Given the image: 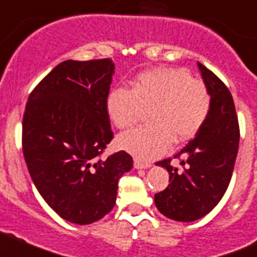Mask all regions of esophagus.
<instances>
[{"mask_svg": "<svg viewBox=\"0 0 257 257\" xmlns=\"http://www.w3.org/2000/svg\"><path fill=\"white\" fill-rule=\"evenodd\" d=\"M151 167V163H144L139 159H134V168L136 169H147Z\"/></svg>", "mask_w": 257, "mask_h": 257, "instance_id": "1", "label": "esophagus"}]
</instances>
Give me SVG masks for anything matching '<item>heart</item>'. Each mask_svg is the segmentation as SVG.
<instances>
[{
	"mask_svg": "<svg viewBox=\"0 0 257 257\" xmlns=\"http://www.w3.org/2000/svg\"><path fill=\"white\" fill-rule=\"evenodd\" d=\"M106 111L114 125L129 129L137 124L142 108L151 106V123L121 134L120 148L151 161L176 143L192 138L205 124L211 108L207 86L192 79L184 69L156 68L137 75L131 90L116 86L106 95Z\"/></svg>",
	"mask_w": 257,
	"mask_h": 257,
	"instance_id": "obj_1",
	"label": "heart"
}]
</instances>
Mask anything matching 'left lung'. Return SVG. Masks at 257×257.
I'll list each match as a JSON object with an SVG mask.
<instances>
[{"instance_id": "8db88e82", "label": "left lung", "mask_w": 257, "mask_h": 257, "mask_svg": "<svg viewBox=\"0 0 257 257\" xmlns=\"http://www.w3.org/2000/svg\"><path fill=\"white\" fill-rule=\"evenodd\" d=\"M211 98L205 124L196 137L172 158L157 162L169 173V184L154 195L162 215L181 222L203 217L216 207L231 181L240 141L237 115L227 86L201 62H197Z\"/></svg>"}]
</instances>
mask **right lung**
Listing matches in <instances>:
<instances>
[{"mask_svg":"<svg viewBox=\"0 0 257 257\" xmlns=\"http://www.w3.org/2000/svg\"><path fill=\"white\" fill-rule=\"evenodd\" d=\"M110 59L66 60L31 91L22 120V151L32 182L61 218L89 225L115 205L118 181L133 167L120 151L101 159L114 134L105 100Z\"/></svg>","mask_w":257,"mask_h":257,"instance_id":"add662e5","label":"right lung"}]
</instances>
